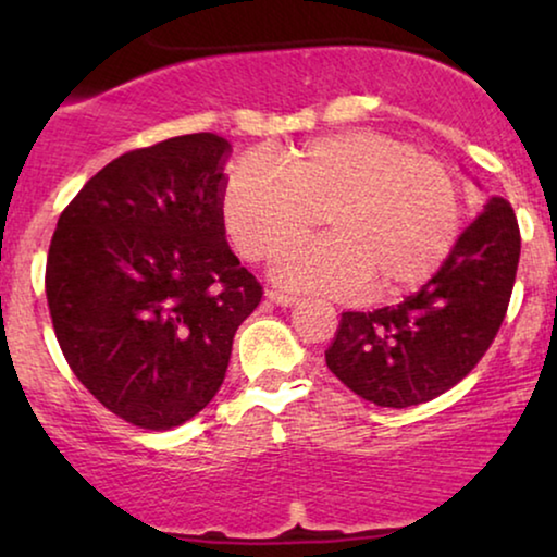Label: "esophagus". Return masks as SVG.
<instances>
[{"label":"esophagus","mask_w":557,"mask_h":557,"mask_svg":"<svg viewBox=\"0 0 557 557\" xmlns=\"http://www.w3.org/2000/svg\"><path fill=\"white\" fill-rule=\"evenodd\" d=\"M265 296H269V299H271L273 304H278V307H294V304L299 301V299H296V296L284 294V292H273V288H271V292L265 294Z\"/></svg>","instance_id":"1"}]
</instances>
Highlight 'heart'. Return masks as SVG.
Masks as SVG:
<instances>
[{
  "label": "heart",
  "instance_id": "b5f03b06",
  "mask_svg": "<svg viewBox=\"0 0 557 557\" xmlns=\"http://www.w3.org/2000/svg\"><path fill=\"white\" fill-rule=\"evenodd\" d=\"M225 231L248 261H265L322 214L331 235L285 249L273 278L294 288L380 296L423 284L461 231V189L438 159L375 132L311 139L233 164L220 195Z\"/></svg>",
  "mask_w": 557,
  "mask_h": 557
}]
</instances>
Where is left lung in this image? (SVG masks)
Listing matches in <instances>:
<instances>
[{
	"label": "left lung",
	"instance_id": "8db88e82",
	"mask_svg": "<svg viewBox=\"0 0 557 557\" xmlns=\"http://www.w3.org/2000/svg\"><path fill=\"white\" fill-rule=\"evenodd\" d=\"M520 263L512 205L492 197L444 265L398 307L345 311L326 368L360 398L410 408L461 383L497 337Z\"/></svg>",
	"mask_w": 557,
	"mask_h": 557
}]
</instances>
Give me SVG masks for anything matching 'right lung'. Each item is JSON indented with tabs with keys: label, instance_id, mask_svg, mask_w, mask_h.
I'll list each match as a JSON object with an SVG mask.
<instances>
[{
	"label": "right lung",
	"instance_id": "add662e5",
	"mask_svg": "<svg viewBox=\"0 0 557 557\" xmlns=\"http://www.w3.org/2000/svg\"><path fill=\"white\" fill-rule=\"evenodd\" d=\"M227 151L208 132L126 151L52 233L45 294L58 345L88 393L139 429H174L215 398L263 296L225 240Z\"/></svg>",
	"mask_w": 557,
	"mask_h": 557
}]
</instances>
